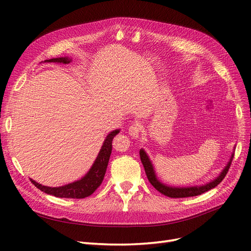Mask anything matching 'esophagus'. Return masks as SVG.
Here are the masks:
<instances>
[{
    "mask_svg": "<svg viewBox=\"0 0 251 251\" xmlns=\"http://www.w3.org/2000/svg\"><path fill=\"white\" fill-rule=\"evenodd\" d=\"M140 132H141V127L138 124H133L130 127H128V134H130L134 138H138Z\"/></svg>",
    "mask_w": 251,
    "mask_h": 251,
    "instance_id": "34e87169",
    "label": "esophagus"
}]
</instances>
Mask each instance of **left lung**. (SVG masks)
<instances>
[{
  "instance_id": "left-lung-1",
  "label": "left lung",
  "mask_w": 251,
  "mask_h": 251,
  "mask_svg": "<svg viewBox=\"0 0 251 251\" xmlns=\"http://www.w3.org/2000/svg\"><path fill=\"white\" fill-rule=\"evenodd\" d=\"M139 154H140L141 162L143 164V168H144V171H146L147 177L150 181V183L153 185L159 193H161L164 196H168V197H170V198H186V197L198 196V195H201L205 192L209 191V189H211V188L216 187L220 183V182H221L225 178L227 172H228V170L230 168L231 160L233 158V153H232L228 163H227V165L223 169L221 174H220L216 179L210 181L209 183H206L204 185H200V186L175 187V186L165 185V184L161 183V182L157 179L154 166H153V164H151L150 158L147 155L146 151H144V150L141 149L140 151H139Z\"/></svg>"
}]
</instances>
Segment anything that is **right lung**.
Wrapping results in <instances>:
<instances>
[{
	"instance_id": "obj_1",
	"label": "right lung",
	"mask_w": 251,
	"mask_h": 251,
	"mask_svg": "<svg viewBox=\"0 0 251 251\" xmlns=\"http://www.w3.org/2000/svg\"><path fill=\"white\" fill-rule=\"evenodd\" d=\"M45 62L47 63H57V64H69L71 59L69 57H58L46 59ZM119 133V130H115L111 132L107 137H105L102 147L98 153L97 158L92 165V168L87 173L83 178L78 181H75L73 183L67 184L59 187H49L37 183L34 180H31L32 183L41 189L42 192L48 195H52L57 198H72V199H82L92 195L96 189L101 184L103 180L105 171L108 168L109 159L112 153V141L113 138Z\"/></svg>"
}]
</instances>
